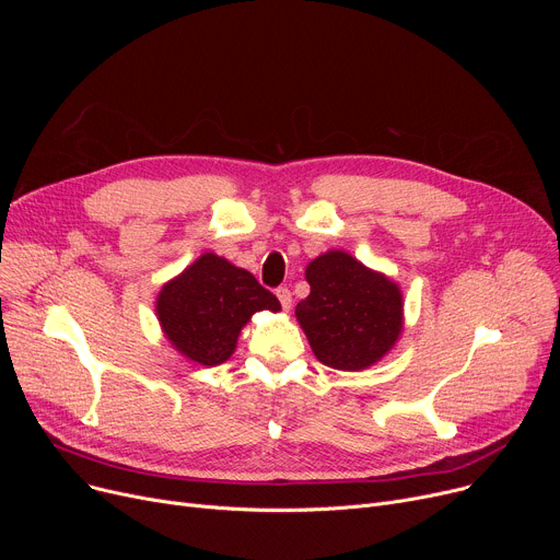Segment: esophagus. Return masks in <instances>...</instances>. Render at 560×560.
I'll return each instance as SVG.
<instances>
[{
  "label": "esophagus",
  "mask_w": 560,
  "mask_h": 560,
  "mask_svg": "<svg viewBox=\"0 0 560 560\" xmlns=\"http://www.w3.org/2000/svg\"><path fill=\"white\" fill-rule=\"evenodd\" d=\"M277 298H279V302H281V306H283L285 311L292 306V292H290L285 285L277 288Z\"/></svg>",
  "instance_id": "obj_1"
}]
</instances>
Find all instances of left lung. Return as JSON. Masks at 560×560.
<instances>
[{
    "label": "left lung",
    "mask_w": 560,
    "mask_h": 560,
    "mask_svg": "<svg viewBox=\"0 0 560 560\" xmlns=\"http://www.w3.org/2000/svg\"><path fill=\"white\" fill-rule=\"evenodd\" d=\"M311 295L295 308L319 363L363 370L376 363L401 334V292L384 275L345 252L308 262Z\"/></svg>",
    "instance_id": "8db88e82"
}]
</instances>
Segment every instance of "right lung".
Returning <instances> with one entry per match:
<instances>
[{
    "mask_svg": "<svg viewBox=\"0 0 560 560\" xmlns=\"http://www.w3.org/2000/svg\"><path fill=\"white\" fill-rule=\"evenodd\" d=\"M256 311H281L279 300L252 272L203 254L163 285L156 313L167 340L199 365H220Z\"/></svg>",
    "mask_w": 560,
    "mask_h": 560,
    "instance_id": "obj_1",
    "label": "right lung"
}]
</instances>
